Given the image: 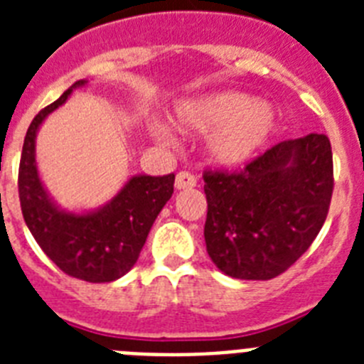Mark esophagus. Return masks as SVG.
<instances>
[{
  "mask_svg": "<svg viewBox=\"0 0 364 364\" xmlns=\"http://www.w3.org/2000/svg\"><path fill=\"white\" fill-rule=\"evenodd\" d=\"M197 186V178L189 171H180L175 178V188L176 189H191Z\"/></svg>",
  "mask_w": 364,
  "mask_h": 364,
  "instance_id": "1",
  "label": "esophagus"
}]
</instances>
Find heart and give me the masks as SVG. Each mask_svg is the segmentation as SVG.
<instances>
[{"label": "heart", "mask_w": 364, "mask_h": 364, "mask_svg": "<svg viewBox=\"0 0 364 364\" xmlns=\"http://www.w3.org/2000/svg\"><path fill=\"white\" fill-rule=\"evenodd\" d=\"M173 124L184 133H208V159L215 166L237 167L250 162L268 144L277 127V112L250 95L222 91L180 100L173 109ZM151 133L167 142L164 127L156 125Z\"/></svg>", "instance_id": "heart-1"}]
</instances>
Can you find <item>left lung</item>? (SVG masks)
Listing matches in <instances>:
<instances>
[{
    "label": "left lung",
    "mask_w": 364,
    "mask_h": 364,
    "mask_svg": "<svg viewBox=\"0 0 364 364\" xmlns=\"http://www.w3.org/2000/svg\"><path fill=\"white\" fill-rule=\"evenodd\" d=\"M204 239L222 273L268 281L306 252L326 220L333 191L326 134L284 140L240 173H205Z\"/></svg>",
    "instance_id": "obj_1"
}]
</instances>
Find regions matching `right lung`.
<instances>
[{"label":"right lung","instance_id":"obj_1","mask_svg":"<svg viewBox=\"0 0 364 364\" xmlns=\"http://www.w3.org/2000/svg\"><path fill=\"white\" fill-rule=\"evenodd\" d=\"M85 85L87 80L73 83L28 125L19 162V202L32 237L58 268L87 282H111L136 264L153 222L171 198L175 175L131 176L96 210L76 213L60 208L40 178L36 136L45 118Z\"/></svg>","mask_w":364,"mask_h":364}]
</instances>
